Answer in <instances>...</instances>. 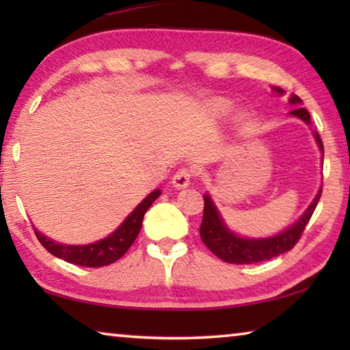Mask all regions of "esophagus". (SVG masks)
Segmentation results:
<instances>
[{
  "label": "esophagus",
  "mask_w": 350,
  "mask_h": 350,
  "mask_svg": "<svg viewBox=\"0 0 350 350\" xmlns=\"http://www.w3.org/2000/svg\"><path fill=\"white\" fill-rule=\"evenodd\" d=\"M191 179H193V171L189 168H180L173 176V180H171V183H173L176 188H185L189 185Z\"/></svg>",
  "instance_id": "34e87169"
}]
</instances>
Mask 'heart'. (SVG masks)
I'll list each match as a JSON object with an SVG mask.
<instances>
[{"mask_svg": "<svg viewBox=\"0 0 350 350\" xmlns=\"http://www.w3.org/2000/svg\"><path fill=\"white\" fill-rule=\"evenodd\" d=\"M211 108L213 111L217 112V114H224V112L228 109V103L225 102V100H216V102L211 103Z\"/></svg>", "mask_w": 350, "mask_h": 350, "instance_id": "heart-1", "label": "heart"}]
</instances>
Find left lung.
<instances>
[{
  "label": "left lung",
  "instance_id": "8db88e82",
  "mask_svg": "<svg viewBox=\"0 0 350 350\" xmlns=\"http://www.w3.org/2000/svg\"><path fill=\"white\" fill-rule=\"evenodd\" d=\"M275 91L278 94H284L281 88H275ZM288 102L290 105H299L303 103V100L292 94ZM290 114L304 120L307 125H310V114L306 108L296 106ZM313 134H315L317 144L324 156V146L321 137H319V134L317 131ZM321 191L323 189H319L315 199H313V202L309 205V208L304 211V215L298 219V222L293 224L292 227H288L287 230H284L282 233L265 239L239 238V236H236L233 232H230L227 225L224 224L221 215H219L215 202H213L208 194H205L204 217L199 228L200 239H202L204 244L210 248V252H213L219 259H222L228 264H256L262 262V260L276 258L282 253L292 250L296 245V242L299 241L307 222L310 221L313 211L317 208L318 200L321 198Z\"/></svg>",
  "mask_w": 350,
  "mask_h": 350
}]
</instances>
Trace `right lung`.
I'll list each match as a JSON object with an SVG mask.
<instances>
[{"label":"right lung","mask_w":350,"mask_h":350,"mask_svg":"<svg viewBox=\"0 0 350 350\" xmlns=\"http://www.w3.org/2000/svg\"><path fill=\"white\" fill-rule=\"evenodd\" d=\"M161 196V189H154L152 193L142 200L135 206V210L129 215L125 221L122 222L114 233H111L108 238L94 242L88 245H63L58 242L52 241L47 236L41 234L37 228L33 227L35 236L40 241L47 252L54 256L64 259L66 262L83 265V267H103L109 265L120 259L123 254L128 252V248L133 245V242L137 238V234L144 222V216L146 210L150 208L151 204Z\"/></svg>","instance_id":"right-lung-1"}]
</instances>
